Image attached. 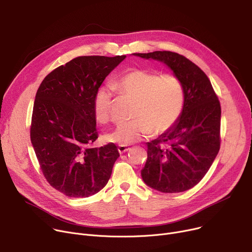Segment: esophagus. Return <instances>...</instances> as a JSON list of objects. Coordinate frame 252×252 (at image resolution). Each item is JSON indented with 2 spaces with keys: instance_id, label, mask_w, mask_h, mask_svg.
<instances>
[{
  "instance_id": "1",
  "label": "esophagus",
  "mask_w": 252,
  "mask_h": 252,
  "mask_svg": "<svg viewBox=\"0 0 252 252\" xmlns=\"http://www.w3.org/2000/svg\"><path fill=\"white\" fill-rule=\"evenodd\" d=\"M130 148L128 146H124V145H119L118 146V152L119 154H123V153H126L129 150Z\"/></svg>"
}]
</instances>
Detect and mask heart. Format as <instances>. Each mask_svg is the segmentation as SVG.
I'll use <instances>...</instances> for the list:
<instances>
[{
  "mask_svg": "<svg viewBox=\"0 0 252 252\" xmlns=\"http://www.w3.org/2000/svg\"><path fill=\"white\" fill-rule=\"evenodd\" d=\"M112 88L135 99L131 111L133 119L118 124L105 134L104 139L119 145L133 144L149 134H161L180 117L185 101L184 88L180 79L170 73L159 75L142 68L129 69L113 82ZM111 93L100 89L94 99V115L97 122L109 121Z\"/></svg>",
  "mask_w": 252,
  "mask_h": 252,
  "instance_id": "heart-1",
  "label": "heart"
}]
</instances>
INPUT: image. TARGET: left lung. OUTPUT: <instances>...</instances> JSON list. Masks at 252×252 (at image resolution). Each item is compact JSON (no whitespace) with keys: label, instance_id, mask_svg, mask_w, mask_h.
Listing matches in <instances>:
<instances>
[{"label":"left lung","instance_id":"left-lung-1","mask_svg":"<svg viewBox=\"0 0 252 252\" xmlns=\"http://www.w3.org/2000/svg\"><path fill=\"white\" fill-rule=\"evenodd\" d=\"M135 56L164 63L180 79L185 93L178 121L147 143V161L141 176L152 189L179 193L199 183L220 146V104L206 74L178 53L155 51Z\"/></svg>","mask_w":252,"mask_h":252}]
</instances>
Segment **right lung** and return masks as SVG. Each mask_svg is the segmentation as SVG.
I'll list each match as a JSON object with an SVG mask.
<instances>
[{"label": "right lung", "instance_id": "1", "mask_svg": "<svg viewBox=\"0 0 252 252\" xmlns=\"http://www.w3.org/2000/svg\"><path fill=\"white\" fill-rule=\"evenodd\" d=\"M126 57H76L50 72L36 92L32 144L46 180L66 196H92L110 179L119 153L113 143L93 147L98 139L94 99Z\"/></svg>", "mask_w": 252, "mask_h": 252}]
</instances>
